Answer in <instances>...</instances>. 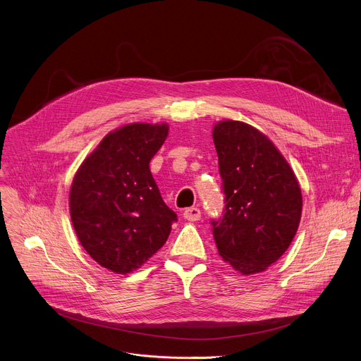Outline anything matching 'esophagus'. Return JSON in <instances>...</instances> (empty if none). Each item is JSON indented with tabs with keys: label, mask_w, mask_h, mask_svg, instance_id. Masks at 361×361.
Masks as SVG:
<instances>
[{
	"label": "esophagus",
	"mask_w": 361,
	"mask_h": 361,
	"mask_svg": "<svg viewBox=\"0 0 361 361\" xmlns=\"http://www.w3.org/2000/svg\"><path fill=\"white\" fill-rule=\"evenodd\" d=\"M184 219L188 221H198L201 219V212L197 207H190L184 212Z\"/></svg>",
	"instance_id": "esophagus-1"
}]
</instances>
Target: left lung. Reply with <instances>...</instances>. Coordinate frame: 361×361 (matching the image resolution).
<instances>
[{
  "mask_svg": "<svg viewBox=\"0 0 361 361\" xmlns=\"http://www.w3.org/2000/svg\"><path fill=\"white\" fill-rule=\"evenodd\" d=\"M224 209L213 219L219 254L243 274L264 271L286 252L301 217V190L288 163L259 130L221 121L213 130Z\"/></svg>",
  "mask_w": 361,
  "mask_h": 361,
  "instance_id": "1",
  "label": "left lung"
}]
</instances>
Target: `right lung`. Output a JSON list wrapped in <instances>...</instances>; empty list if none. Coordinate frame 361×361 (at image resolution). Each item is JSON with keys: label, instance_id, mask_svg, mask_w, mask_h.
Listing matches in <instances>:
<instances>
[{"label": "right lung", "instance_id": "1", "mask_svg": "<svg viewBox=\"0 0 361 361\" xmlns=\"http://www.w3.org/2000/svg\"><path fill=\"white\" fill-rule=\"evenodd\" d=\"M167 124H128L99 142L78 169L70 214L81 245L102 267L126 274L167 241L177 214L149 171Z\"/></svg>", "mask_w": 361, "mask_h": 361}]
</instances>
